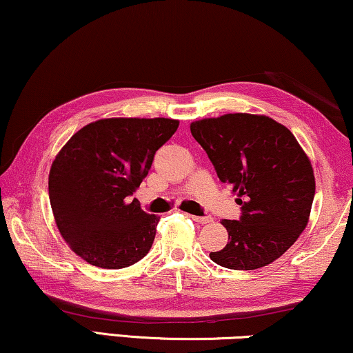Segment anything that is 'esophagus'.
I'll list each match as a JSON object with an SVG mask.
<instances>
[{
    "label": "esophagus",
    "mask_w": 353,
    "mask_h": 353,
    "mask_svg": "<svg viewBox=\"0 0 353 353\" xmlns=\"http://www.w3.org/2000/svg\"><path fill=\"white\" fill-rule=\"evenodd\" d=\"M191 218L199 224H208V223L213 221L212 216H196V214H191Z\"/></svg>",
    "instance_id": "1"
}]
</instances>
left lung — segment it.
<instances>
[{
    "label": "left lung",
    "instance_id": "left-lung-1",
    "mask_svg": "<svg viewBox=\"0 0 353 353\" xmlns=\"http://www.w3.org/2000/svg\"><path fill=\"white\" fill-rule=\"evenodd\" d=\"M191 134L242 205L240 219L221 221L229 239L212 261L234 270L275 261L307 226L315 196L307 154L287 127L261 114L201 119Z\"/></svg>",
    "mask_w": 353,
    "mask_h": 353
}]
</instances>
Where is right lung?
<instances>
[{"mask_svg":"<svg viewBox=\"0 0 353 353\" xmlns=\"http://www.w3.org/2000/svg\"><path fill=\"white\" fill-rule=\"evenodd\" d=\"M167 117H110L76 132L49 172V201L73 252L101 269H122L150 252L159 218L129 197L156 151L178 129Z\"/></svg>","mask_w":353,"mask_h":353,"instance_id":"add662e5","label":"right lung"}]
</instances>
